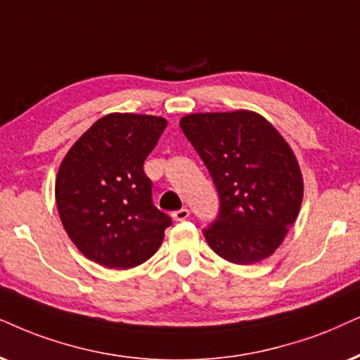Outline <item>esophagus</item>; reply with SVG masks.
Segmentation results:
<instances>
[{
    "label": "esophagus",
    "instance_id": "34e87169",
    "mask_svg": "<svg viewBox=\"0 0 360 360\" xmlns=\"http://www.w3.org/2000/svg\"><path fill=\"white\" fill-rule=\"evenodd\" d=\"M189 209L188 207H183V209H179V211H174L171 214L172 216V219L174 221H184V219H188L189 217Z\"/></svg>",
    "mask_w": 360,
    "mask_h": 360
}]
</instances>
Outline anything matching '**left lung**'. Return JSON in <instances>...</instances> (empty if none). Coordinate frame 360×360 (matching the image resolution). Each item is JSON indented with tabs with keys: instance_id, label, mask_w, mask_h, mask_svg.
I'll list each match as a JSON object with an SVG mask.
<instances>
[{
	"instance_id": "obj_1",
	"label": "left lung",
	"mask_w": 360,
	"mask_h": 360,
	"mask_svg": "<svg viewBox=\"0 0 360 360\" xmlns=\"http://www.w3.org/2000/svg\"><path fill=\"white\" fill-rule=\"evenodd\" d=\"M179 126L219 194V214L202 231L207 244L234 264L269 257L302 202V174L292 149L252 111L198 112L184 116Z\"/></svg>"
}]
</instances>
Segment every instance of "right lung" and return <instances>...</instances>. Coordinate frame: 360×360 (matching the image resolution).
Segmentation results:
<instances>
[{
    "label": "right lung",
    "instance_id": "1",
    "mask_svg": "<svg viewBox=\"0 0 360 360\" xmlns=\"http://www.w3.org/2000/svg\"><path fill=\"white\" fill-rule=\"evenodd\" d=\"M166 124L165 117L108 115L63 159L54 186L59 217L89 261L129 269L161 245L171 217L154 206L144 161Z\"/></svg>",
    "mask_w": 360,
    "mask_h": 360
}]
</instances>
